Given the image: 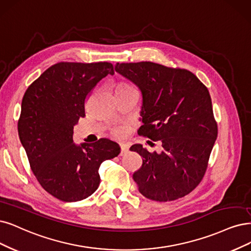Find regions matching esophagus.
<instances>
[{
  "instance_id": "34e87169",
  "label": "esophagus",
  "mask_w": 251,
  "mask_h": 251,
  "mask_svg": "<svg viewBox=\"0 0 251 251\" xmlns=\"http://www.w3.org/2000/svg\"><path fill=\"white\" fill-rule=\"evenodd\" d=\"M128 151H129V147L127 145H125V144L121 145V153H120L121 156L126 155L128 153Z\"/></svg>"
}]
</instances>
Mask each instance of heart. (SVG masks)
I'll return each instance as SVG.
<instances>
[{
	"label": "heart",
	"instance_id": "heart-1",
	"mask_svg": "<svg viewBox=\"0 0 251 251\" xmlns=\"http://www.w3.org/2000/svg\"><path fill=\"white\" fill-rule=\"evenodd\" d=\"M130 89H133L131 86H129V85H127V83H120V85H118V87H117V91H122V90H130ZM115 134L116 135H121L122 134L123 132H124V130L122 128H117V129H115Z\"/></svg>",
	"mask_w": 251,
	"mask_h": 251
}]
</instances>
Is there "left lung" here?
I'll list each match as a JSON object with an SVG mask.
<instances>
[{
    "mask_svg": "<svg viewBox=\"0 0 251 251\" xmlns=\"http://www.w3.org/2000/svg\"><path fill=\"white\" fill-rule=\"evenodd\" d=\"M115 70L143 94L144 125L138 134L160 141L163 148L160 154L150 153L142 145L130 148L143 157L141 169L133 174L138 190L157 201L185 197L205 176L217 138L207 87L186 69L152 62L117 63Z\"/></svg>",
    "mask_w": 251,
    "mask_h": 251,
    "instance_id": "left-lung-1",
    "label": "left lung"
}]
</instances>
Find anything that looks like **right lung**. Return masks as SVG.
Masks as SVG:
<instances>
[{
	"label": "right lung",
	"instance_id": "right-lung-1",
	"mask_svg": "<svg viewBox=\"0 0 251 251\" xmlns=\"http://www.w3.org/2000/svg\"><path fill=\"white\" fill-rule=\"evenodd\" d=\"M115 73L113 64L60 62L46 69L26 89L17 123L31 170L44 190L63 201L94 193L98 170L120 154L117 143H73V126L85 117V102L97 83Z\"/></svg>",
	"mask_w": 251,
	"mask_h": 251
}]
</instances>
